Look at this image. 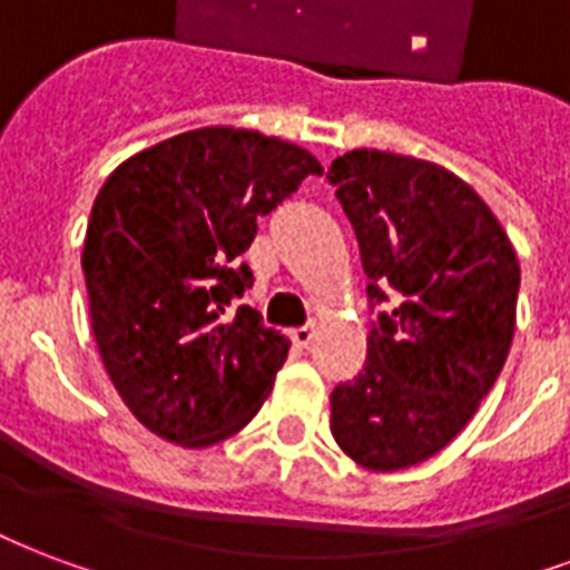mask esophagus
<instances>
[{"label": "esophagus", "instance_id": "34e87169", "mask_svg": "<svg viewBox=\"0 0 570 570\" xmlns=\"http://www.w3.org/2000/svg\"><path fill=\"white\" fill-rule=\"evenodd\" d=\"M312 340H315V327H297V331H291V342L297 348H306Z\"/></svg>", "mask_w": 570, "mask_h": 570}]
</instances>
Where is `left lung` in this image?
Here are the masks:
<instances>
[{
	"label": "left lung",
	"mask_w": 570,
	"mask_h": 570,
	"mask_svg": "<svg viewBox=\"0 0 570 570\" xmlns=\"http://www.w3.org/2000/svg\"><path fill=\"white\" fill-rule=\"evenodd\" d=\"M327 179L370 301H393L366 336V366L331 393V432L363 469L400 472L448 448L499 379L520 261L481 195L435 161L351 149Z\"/></svg>",
	"instance_id": "left-lung-1"
}]
</instances>
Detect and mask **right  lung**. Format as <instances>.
I'll return each instance as SVG.
<instances>
[{
  "mask_svg": "<svg viewBox=\"0 0 570 570\" xmlns=\"http://www.w3.org/2000/svg\"><path fill=\"white\" fill-rule=\"evenodd\" d=\"M318 158L230 126L183 131L126 158L98 191L83 239L89 321L110 382L149 432L179 448L230 439L258 414L291 342L239 306V264Z\"/></svg>",
  "mask_w": 570,
  "mask_h": 570,
  "instance_id": "obj_1",
  "label": "right lung"
}]
</instances>
